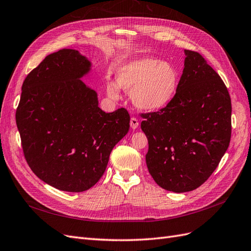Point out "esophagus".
<instances>
[{
    "label": "esophagus",
    "mask_w": 251,
    "mask_h": 251,
    "mask_svg": "<svg viewBox=\"0 0 251 251\" xmlns=\"http://www.w3.org/2000/svg\"><path fill=\"white\" fill-rule=\"evenodd\" d=\"M139 125H140V123H139V121H137L136 118H131L130 119V127L132 129H136L137 127H139Z\"/></svg>",
    "instance_id": "1"
}]
</instances>
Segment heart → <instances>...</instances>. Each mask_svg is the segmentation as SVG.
Masks as SVG:
<instances>
[{
  "instance_id": "obj_1",
  "label": "heart",
  "mask_w": 251,
  "mask_h": 251,
  "mask_svg": "<svg viewBox=\"0 0 251 251\" xmlns=\"http://www.w3.org/2000/svg\"><path fill=\"white\" fill-rule=\"evenodd\" d=\"M117 84H107V94L118 98L120 88L131 94L136 107L146 111H157L172 102L179 85V72L168 61L153 57L128 60L116 71Z\"/></svg>"
}]
</instances>
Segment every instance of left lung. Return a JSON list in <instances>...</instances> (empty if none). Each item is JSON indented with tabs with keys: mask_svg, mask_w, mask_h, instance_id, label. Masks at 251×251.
<instances>
[{
	"mask_svg": "<svg viewBox=\"0 0 251 251\" xmlns=\"http://www.w3.org/2000/svg\"><path fill=\"white\" fill-rule=\"evenodd\" d=\"M184 54L174 99L159 111L143 114L141 124L149 144V173L159 187L175 193L207 180L231 134V102L222 79L199 53Z\"/></svg>",
	"mask_w": 251,
	"mask_h": 251,
	"instance_id": "8db88e82",
	"label": "left lung"
}]
</instances>
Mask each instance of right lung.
<instances>
[{
    "mask_svg": "<svg viewBox=\"0 0 251 251\" xmlns=\"http://www.w3.org/2000/svg\"><path fill=\"white\" fill-rule=\"evenodd\" d=\"M91 70L79 51L62 49L48 55L22 86L15 120L24 154L39 179L60 191L84 192L98 182L129 130L128 111L106 114L81 80Z\"/></svg>",
    "mask_w": 251,
    "mask_h": 251,
    "instance_id": "1",
    "label": "right lung"
}]
</instances>
